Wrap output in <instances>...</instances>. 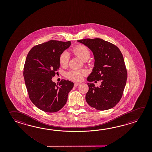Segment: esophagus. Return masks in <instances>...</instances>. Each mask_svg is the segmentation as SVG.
<instances>
[{"instance_id": "obj_1", "label": "esophagus", "mask_w": 152, "mask_h": 152, "mask_svg": "<svg viewBox=\"0 0 152 152\" xmlns=\"http://www.w3.org/2000/svg\"><path fill=\"white\" fill-rule=\"evenodd\" d=\"M80 84V83H75V87H77L78 85H79Z\"/></svg>"}]
</instances>
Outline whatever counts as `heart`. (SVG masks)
I'll return each mask as SVG.
<instances>
[{
	"instance_id": "obj_1",
	"label": "heart",
	"mask_w": 152,
	"mask_h": 152,
	"mask_svg": "<svg viewBox=\"0 0 152 152\" xmlns=\"http://www.w3.org/2000/svg\"><path fill=\"white\" fill-rule=\"evenodd\" d=\"M73 54L77 56L81 60H87L90 56V50L86 45H77L72 49ZM69 55L67 52H63L59 56V64L62 67L68 65ZM86 74L84 70H74L69 71L67 73V77L73 80L80 81L82 79L83 76Z\"/></svg>"
}]
</instances>
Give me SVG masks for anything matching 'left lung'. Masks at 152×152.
I'll return each mask as SVG.
<instances>
[{
  "label": "left lung",
  "instance_id": "left-lung-1",
  "mask_svg": "<svg viewBox=\"0 0 152 152\" xmlns=\"http://www.w3.org/2000/svg\"><path fill=\"white\" fill-rule=\"evenodd\" d=\"M77 42L88 47L93 52L94 65L87 77L88 81H102L100 86L87 83V104L98 110L113 108L120 102L126 85L127 71L119 48L103 39H83Z\"/></svg>",
  "mask_w": 152,
  "mask_h": 152
}]
</instances>
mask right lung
<instances>
[{
	"label": "right lung",
	"mask_w": 152,
	"mask_h": 152,
	"mask_svg": "<svg viewBox=\"0 0 152 152\" xmlns=\"http://www.w3.org/2000/svg\"><path fill=\"white\" fill-rule=\"evenodd\" d=\"M71 45V41L50 40L32 47L26 56L23 76L29 98L45 112L55 113L64 107L74 86L69 80L52 81L60 67V55Z\"/></svg>",
	"instance_id": "obj_1"
}]
</instances>
